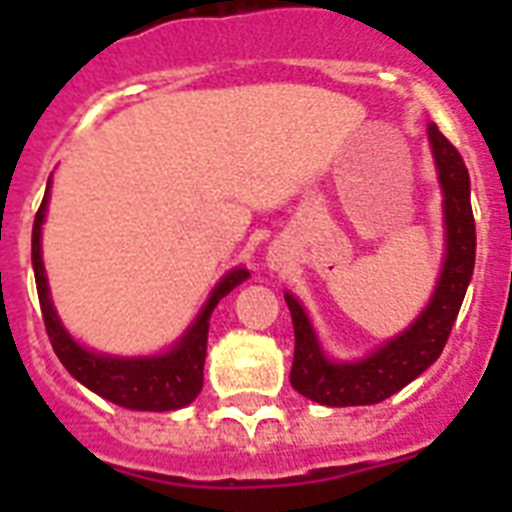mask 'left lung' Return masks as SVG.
<instances>
[{"label": "left lung", "mask_w": 512, "mask_h": 512, "mask_svg": "<svg viewBox=\"0 0 512 512\" xmlns=\"http://www.w3.org/2000/svg\"><path fill=\"white\" fill-rule=\"evenodd\" d=\"M430 151L444 193V263L425 311L401 332L356 361H335L321 348L308 313L295 295L284 300L295 324V361L289 382L324 406L380 404L417 380L444 350L476 265V220L470 209V175L457 148L428 124Z\"/></svg>", "instance_id": "left-lung-1"}]
</instances>
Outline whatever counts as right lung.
I'll return each mask as SVG.
<instances>
[{
	"label": "right lung",
	"mask_w": 512,
	"mask_h": 512,
	"mask_svg": "<svg viewBox=\"0 0 512 512\" xmlns=\"http://www.w3.org/2000/svg\"><path fill=\"white\" fill-rule=\"evenodd\" d=\"M50 201V183L44 191L42 207L34 217V233H31V263H34L36 292L42 305L44 329L50 335L52 350L66 366L68 374L79 380L84 388L98 393L111 404L135 409V412H172L183 409L201 393L204 385V358H207L209 316L231 289L249 279L247 268H233L217 281L209 292V300L193 319V324L183 332V337L154 356H108L98 350L84 348L76 342L58 319V311L50 300V284L42 263V225Z\"/></svg>",
	"instance_id": "right-lung-1"
}]
</instances>
